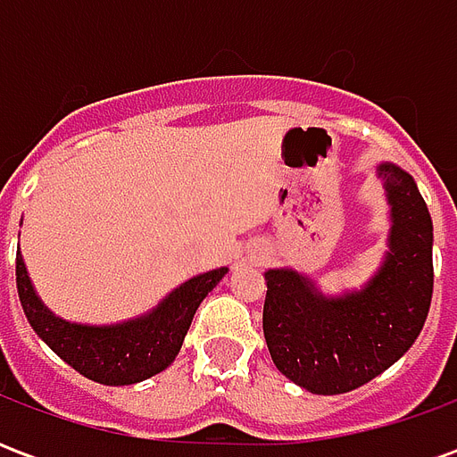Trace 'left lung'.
<instances>
[{"mask_svg": "<svg viewBox=\"0 0 457 457\" xmlns=\"http://www.w3.org/2000/svg\"><path fill=\"white\" fill-rule=\"evenodd\" d=\"M392 205L389 252L360 291L323 296L294 269H269L264 337L281 374L313 394H345L392 367L421 333L433 296V222L413 179L379 163Z\"/></svg>", "mask_w": 457, "mask_h": 457, "instance_id": "8db88e82", "label": "left lung"}]
</instances>
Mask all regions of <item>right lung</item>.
Returning <instances> with one entry per match:
<instances>
[{
    "instance_id": "add662e5",
    "label": "right lung",
    "mask_w": 457,
    "mask_h": 457,
    "mask_svg": "<svg viewBox=\"0 0 457 457\" xmlns=\"http://www.w3.org/2000/svg\"><path fill=\"white\" fill-rule=\"evenodd\" d=\"M228 269L188 278L146 316L117 326H80L54 316L36 296L21 252H16V288L29 323L63 362L87 379L124 386L163 372L179 354L190 320Z\"/></svg>"
}]
</instances>
